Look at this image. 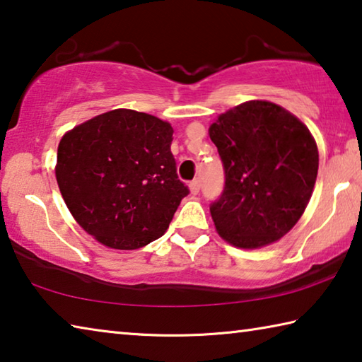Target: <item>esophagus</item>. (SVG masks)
<instances>
[{
  "instance_id": "obj_1",
  "label": "esophagus",
  "mask_w": 362,
  "mask_h": 362,
  "mask_svg": "<svg viewBox=\"0 0 362 362\" xmlns=\"http://www.w3.org/2000/svg\"><path fill=\"white\" fill-rule=\"evenodd\" d=\"M199 189H201V182L198 179L189 182V192H192L193 194H198Z\"/></svg>"
}]
</instances>
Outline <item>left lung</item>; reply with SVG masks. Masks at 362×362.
Segmentation results:
<instances>
[{
	"label": "left lung",
	"instance_id": "1",
	"mask_svg": "<svg viewBox=\"0 0 362 362\" xmlns=\"http://www.w3.org/2000/svg\"><path fill=\"white\" fill-rule=\"evenodd\" d=\"M225 170L211 203L218 235L236 247H263L302 217L313 193L320 155L302 121L276 103L250 100L209 127Z\"/></svg>",
	"mask_w": 362,
	"mask_h": 362
}]
</instances>
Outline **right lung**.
<instances>
[{"instance_id": "1", "label": "right lung", "mask_w": 362, "mask_h": 362, "mask_svg": "<svg viewBox=\"0 0 362 362\" xmlns=\"http://www.w3.org/2000/svg\"><path fill=\"white\" fill-rule=\"evenodd\" d=\"M173 134L156 116L118 108L60 140V193L76 222L103 246L139 249L169 228L189 193L177 175Z\"/></svg>"}]
</instances>
